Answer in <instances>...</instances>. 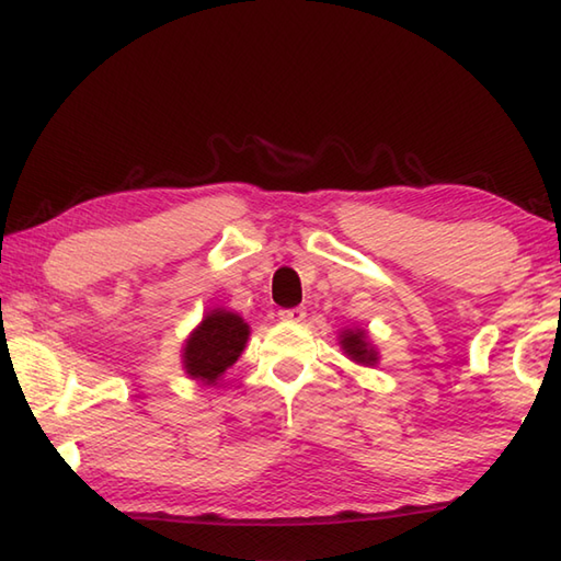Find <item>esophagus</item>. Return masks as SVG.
Segmentation results:
<instances>
[{
  "mask_svg": "<svg viewBox=\"0 0 561 561\" xmlns=\"http://www.w3.org/2000/svg\"><path fill=\"white\" fill-rule=\"evenodd\" d=\"M279 318L287 320V323H301L306 318V311L304 308H284V311H279Z\"/></svg>",
  "mask_w": 561,
  "mask_h": 561,
  "instance_id": "1",
  "label": "esophagus"
}]
</instances>
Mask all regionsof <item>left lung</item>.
Segmentation results:
<instances>
[{
	"label": "left lung",
	"mask_w": 561,
	"mask_h": 561,
	"mask_svg": "<svg viewBox=\"0 0 561 561\" xmlns=\"http://www.w3.org/2000/svg\"><path fill=\"white\" fill-rule=\"evenodd\" d=\"M340 350L347 354V359L359 366H376L378 364V350L376 344L368 337V332L364 328H344L340 330Z\"/></svg>",
	"instance_id": "1"
}]
</instances>
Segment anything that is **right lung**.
<instances>
[{
    "label": "right lung",
    "mask_w": 561,
    "mask_h": 561,
    "mask_svg": "<svg viewBox=\"0 0 561 561\" xmlns=\"http://www.w3.org/2000/svg\"><path fill=\"white\" fill-rule=\"evenodd\" d=\"M250 337V325L229 308H209L181 350L183 371L202 386H217L238 362Z\"/></svg>",
    "instance_id": "add662e5"
}]
</instances>
